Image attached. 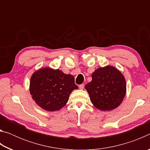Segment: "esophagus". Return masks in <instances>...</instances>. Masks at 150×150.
<instances>
[{
	"label": "esophagus",
	"mask_w": 150,
	"mask_h": 150,
	"mask_svg": "<svg viewBox=\"0 0 150 150\" xmlns=\"http://www.w3.org/2000/svg\"><path fill=\"white\" fill-rule=\"evenodd\" d=\"M84 87H85L84 84H81V85L79 86V87L80 89H83V88H84Z\"/></svg>",
	"instance_id": "1"
}]
</instances>
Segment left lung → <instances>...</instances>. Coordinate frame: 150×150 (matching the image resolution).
I'll return each mask as SVG.
<instances>
[{
	"label": "left lung",
	"instance_id": "left-lung-1",
	"mask_svg": "<svg viewBox=\"0 0 150 150\" xmlns=\"http://www.w3.org/2000/svg\"><path fill=\"white\" fill-rule=\"evenodd\" d=\"M93 105L98 110H112L117 108L126 95V83L124 75L113 66L96 69L92 81L85 85Z\"/></svg>",
	"mask_w": 150,
	"mask_h": 150
}]
</instances>
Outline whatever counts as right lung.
Returning a JSON list of instances; mask_svg holds the SVG:
<instances>
[{
    "instance_id": "add662e5",
    "label": "right lung",
    "mask_w": 150,
    "mask_h": 150,
    "mask_svg": "<svg viewBox=\"0 0 150 150\" xmlns=\"http://www.w3.org/2000/svg\"><path fill=\"white\" fill-rule=\"evenodd\" d=\"M77 88L73 75L50 67L36 71L30 79V92L32 98L38 105L47 111L63 108L70 94Z\"/></svg>"
}]
</instances>
